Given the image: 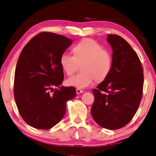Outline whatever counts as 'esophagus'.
Masks as SVG:
<instances>
[{
  "instance_id": "34e87169",
  "label": "esophagus",
  "mask_w": 156,
  "mask_h": 156,
  "mask_svg": "<svg viewBox=\"0 0 156 156\" xmlns=\"http://www.w3.org/2000/svg\"><path fill=\"white\" fill-rule=\"evenodd\" d=\"M83 92H84V91H83V90L80 89V88H77V89H76V93H77V94H80V93H83Z\"/></svg>"
}]
</instances>
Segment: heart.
I'll return each mask as SVG.
<instances>
[{
  "label": "heart",
  "instance_id": "obj_1",
  "mask_svg": "<svg viewBox=\"0 0 156 156\" xmlns=\"http://www.w3.org/2000/svg\"><path fill=\"white\" fill-rule=\"evenodd\" d=\"M74 56L65 51L60 56V65L68 76L76 71L78 63H82V73L71 76L68 85L85 88L93 85L94 80L101 81L109 75L112 65L110 53L93 39H84L73 47Z\"/></svg>",
  "mask_w": 156,
  "mask_h": 156
}]
</instances>
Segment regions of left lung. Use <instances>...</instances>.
Segmentation results:
<instances>
[{"label":"left lung","mask_w":156,"mask_h":156,"mask_svg":"<svg viewBox=\"0 0 156 156\" xmlns=\"http://www.w3.org/2000/svg\"><path fill=\"white\" fill-rule=\"evenodd\" d=\"M112 49V65L109 75L93 89L95 98L91 115L103 128L115 130L132 119L143 93V67L139 56L122 37L108 34Z\"/></svg>","instance_id":"1"}]
</instances>
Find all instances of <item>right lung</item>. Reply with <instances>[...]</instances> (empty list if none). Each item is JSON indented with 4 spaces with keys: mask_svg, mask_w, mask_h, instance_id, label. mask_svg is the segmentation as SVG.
Returning a JSON list of instances; mask_svg holds the SVG:
<instances>
[{
    "mask_svg": "<svg viewBox=\"0 0 156 156\" xmlns=\"http://www.w3.org/2000/svg\"><path fill=\"white\" fill-rule=\"evenodd\" d=\"M72 42L63 35L44 32L22 50L15 71L14 97L22 118L34 128L55 126L65 115L67 101L76 97L75 87H60L64 78L60 56Z\"/></svg>",
    "mask_w": 156,
    "mask_h": 156,
    "instance_id": "1",
    "label": "right lung"
}]
</instances>
